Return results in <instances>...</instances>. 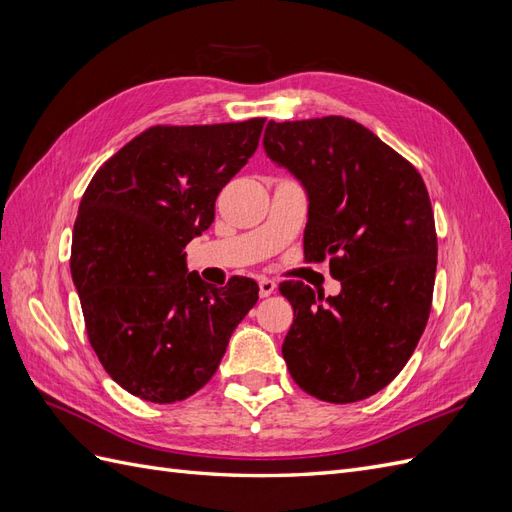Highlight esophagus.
I'll return each mask as SVG.
<instances>
[{
  "instance_id": "1",
  "label": "esophagus",
  "mask_w": 512,
  "mask_h": 512,
  "mask_svg": "<svg viewBox=\"0 0 512 512\" xmlns=\"http://www.w3.org/2000/svg\"><path fill=\"white\" fill-rule=\"evenodd\" d=\"M258 286H260V297H269V294L275 292V288H277V284L273 280H269V277H260Z\"/></svg>"
}]
</instances>
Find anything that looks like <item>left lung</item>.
Segmentation results:
<instances>
[{
	"instance_id": "8db88e82",
	"label": "left lung",
	"mask_w": 512,
	"mask_h": 512,
	"mask_svg": "<svg viewBox=\"0 0 512 512\" xmlns=\"http://www.w3.org/2000/svg\"><path fill=\"white\" fill-rule=\"evenodd\" d=\"M267 156L307 192L305 260H329L337 297L303 282L282 354L292 380L331 404L376 395L412 356L431 312L438 237L418 170L346 117L269 121Z\"/></svg>"
}]
</instances>
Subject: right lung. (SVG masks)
Masks as SVG:
<instances>
[{
  "instance_id": "add662e5",
  "label": "right lung",
  "mask_w": 512,
  "mask_h": 512,
  "mask_svg": "<svg viewBox=\"0 0 512 512\" xmlns=\"http://www.w3.org/2000/svg\"><path fill=\"white\" fill-rule=\"evenodd\" d=\"M265 119L153 126L89 181L74 222L70 271L89 344L121 389L173 404L211 380L258 284L224 288L185 267L215 198L254 156Z\"/></svg>"
}]
</instances>
